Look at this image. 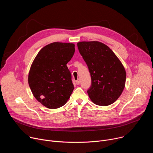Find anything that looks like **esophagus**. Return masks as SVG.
Here are the masks:
<instances>
[{"instance_id":"34e87169","label":"esophagus","mask_w":153,"mask_h":153,"mask_svg":"<svg viewBox=\"0 0 153 153\" xmlns=\"http://www.w3.org/2000/svg\"><path fill=\"white\" fill-rule=\"evenodd\" d=\"M76 83L77 85H79L80 83V79H77V80H76Z\"/></svg>"}]
</instances>
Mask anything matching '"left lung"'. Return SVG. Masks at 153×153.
Returning <instances> with one entry per match:
<instances>
[{
  "label": "left lung",
  "instance_id": "8db88e82",
  "mask_svg": "<svg viewBox=\"0 0 153 153\" xmlns=\"http://www.w3.org/2000/svg\"><path fill=\"white\" fill-rule=\"evenodd\" d=\"M77 47L91 75V85L87 91L90 99L97 105L113 103L125 88L126 71L122 63L102 42H80Z\"/></svg>",
  "mask_w": 153,
  "mask_h": 153
}]
</instances>
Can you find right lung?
<instances>
[{"instance_id":"right-lung-1","label":"right lung","mask_w":153,"mask_h":153,"mask_svg":"<svg viewBox=\"0 0 153 153\" xmlns=\"http://www.w3.org/2000/svg\"><path fill=\"white\" fill-rule=\"evenodd\" d=\"M75 45L53 42L40 50L28 74V84L34 97L50 109L63 106L74 90L67 64L73 57Z\"/></svg>"}]
</instances>
